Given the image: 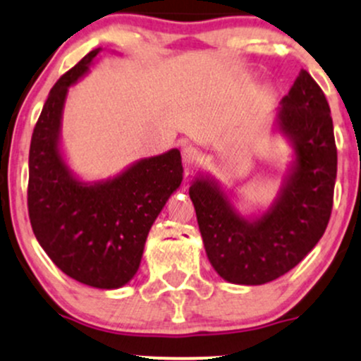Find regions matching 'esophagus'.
Masks as SVG:
<instances>
[{
    "label": "esophagus",
    "mask_w": 361,
    "mask_h": 361,
    "mask_svg": "<svg viewBox=\"0 0 361 361\" xmlns=\"http://www.w3.org/2000/svg\"><path fill=\"white\" fill-rule=\"evenodd\" d=\"M181 157H183V166L186 169H190L198 164V161H200V152L192 146H186L183 149V152H181Z\"/></svg>",
    "instance_id": "esophagus-1"
}]
</instances>
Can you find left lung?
<instances>
[{
  "mask_svg": "<svg viewBox=\"0 0 361 361\" xmlns=\"http://www.w3.org/2000/svg\"><path fill=\"white\" fill-rule=\"evenodd\" d=\"M273 128L287 139L292 159L275 200L250 215L214 176L197 173L190 198L207 258L235 285H263L292 270L324 234L333 209L338 154L327 100L307 71L281 98Z\"/></svg>",
  "mask_w": 361,
  "mask_h": 361,
  "instance_id": "8db88e82",
  "label": "left lung"
}]
</instances>
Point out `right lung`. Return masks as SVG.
<instances>
[{
  "label": "right lung",
  "instance_id": "obj_1",
  "mask_svg": "<svg viewBox=\"0 0 361 361\" xmlns=\"http://www.w3.org/2000/svg\"><path fill=\"white\" fill-rule=\"evenodd\" d=\"M102 47L54 85L28 156V215L34 234L61 271L80 283L115 290L134 279L152 224L183 180L181 154L142 157L106 180L85 181L62 149L69 88L90 73Z\"/></svg>",
  "mask_w": 361,
  "mask_h": 361
}]
</instances>
